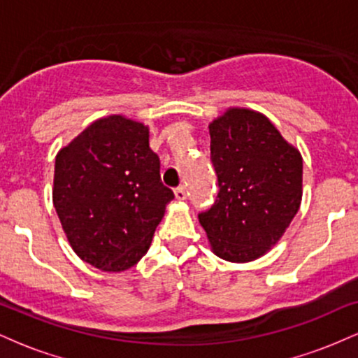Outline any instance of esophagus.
Returning a JSON list of instances; mask_svg holds the SVG:
<instances>
[{
	"mask_svg": "<svg viewBox=\"0 0 358 358\" xmlns=\"http://www.w3.org/2000/svg\"><path fill=\"white\" fill-rule=\"evenodd\" d=\"M175 196H176V199H178V200H185V199H187V188H185L183 185H182V187H176V188H175Z\"/></svg>",
	"mask_w": 358,
	"mask_h": 358,
	"instance_id": "1",
	"label": "esophagus"
}]
</instances>
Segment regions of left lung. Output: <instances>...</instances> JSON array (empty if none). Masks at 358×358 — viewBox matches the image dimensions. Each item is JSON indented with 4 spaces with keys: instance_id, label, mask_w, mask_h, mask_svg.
I'll return each instance as SVG.
<instances>
[{
    "instance_id": "obj_1",
    "label": "left lung",
    "mask_w": 358,
    "mask_h": 358,
    "mask_svg": "<svg viewBox=\"0 0 358 358\" xmlns=\"http://www.w3.org/2000/svg\"><path fill=\"white\" fill-rule=\"evenodd\" d=\"M208 133L219 192L199 220L217 256L252 261L281 239L296 215L301 155L256 110L229 109Z\"/></svg>"
}]
</instances>
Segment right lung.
<instances>
[{
  "mask_svg": "<svg viewBox=\"0 0 358 358\" xmlns=\"http://www.w3.org/2000/svg\"><path fill=\"white\" fill-rule=\"evenodd\" d=\"M173 192L141 122H92L55 158L53 207L72 249L94 268L119 273L150 249Z\"/></svg>",
  "mask_w": 358,
  "mask_h": 358,
  "instance_id": "add662e5",
  "label": "right lung"
}]
</instances>
